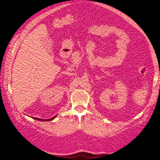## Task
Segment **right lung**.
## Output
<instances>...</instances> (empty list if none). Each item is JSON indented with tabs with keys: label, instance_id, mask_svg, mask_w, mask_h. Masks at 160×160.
<instances>
[{
	"label": "right lung",
	"instance_id": "add662e5",
	"mask_svg": "<svg viewBox=\"0 0 160 160\" xmlns=\"http://www.w3.org/2000/svg\"><path fill=\"white\" fill-rule=\"evenodd\" d=\"M56 116H57V115L54 116V117H52V118L49 119H41V118H32L36 119V120H38V121H42V122H48V121H51V120H52V119H54L56 118Z\"/></svg>",
	"mask_w": 160,
	"mask_h": 160
}]
</instances>
